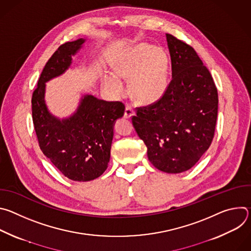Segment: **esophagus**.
<instances>
[{
    "mask_svg": "<svg viewBox=\"0 0 251 251\" xmlns=\"http://www.w3.org/2000/svg\"><path fill=\"white\" fill-rule=\"evenodd\" d=\"M135 115V111L133 110V108L131 106H126L125 108V112H124V118L126 119H130L132 116Z\"/></svg>",
    "mask_w": 251,
    "mask_h": 251,
    "instance_id": "esophagus-1",
    "label": "esophagus"
}]
</instances>
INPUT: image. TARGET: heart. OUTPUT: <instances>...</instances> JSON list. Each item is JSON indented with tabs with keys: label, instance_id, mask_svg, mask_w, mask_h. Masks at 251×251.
I'll list each match as a JSON object with an SVG mask.
<instances>
[{
	"label": "heart",
	"instance_id": "1",
	"mask_svg": "<svg viewBox=\"0 0 251 251\" xmlns=\"http://www.w3.org/2000/svg\"><path fill=\"white\" fill-rule=\"evenodd\" d=\"M112 66L114 73H105L102 84L116 98L126 91L122 79L130 81L131 93L140 104L159 101L168 89L169 58L160 47L137 44L118 54Z\"/></svg>",
	"mask_w": 251,
	"mask_h": 251
}]
</instances>
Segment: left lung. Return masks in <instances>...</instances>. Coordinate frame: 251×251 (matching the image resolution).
I'll return each mask as SVG.
<instances>
[{"label": "left lung", "instance_id": "obj_1", "mask_svg": "<svg viewBox=\"0 0 251 251\" xmlns=\"http://www.w3.org/2000/svg\"><path fill=\"white\" fill-rule=\"evenodd\" d=\"M172 81L153 105L138 108L133 126L158 170L178 174L194 167L206 152L218 117V90L208 69L184 42L166 33Z\"/></svg>", "mask_w": 251, "mask_h": 251}]
</instances>
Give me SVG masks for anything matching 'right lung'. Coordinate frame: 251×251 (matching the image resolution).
<instances>
[{
	"mask_svg": "<svg viewBox=\"0 0 251 251\" xmlns=\"http://www.w3.org/2000/svg\"><path fill=\"white\" fill-rule=\"evenodd\" d=\"M86 40L68 42L57 49L47 62L31 98L41 150L66 177L76 182L92 181L108 167L114 124L125 110L121 102H108L86 93L67 117L59 118L50 111L46 83L65 73Z\"/></svg>",
	"mask_w": 251,
	"mask_h": 251,
	"instance_id": "add662e5",
	"label": "right lung"
}]
</instances>
